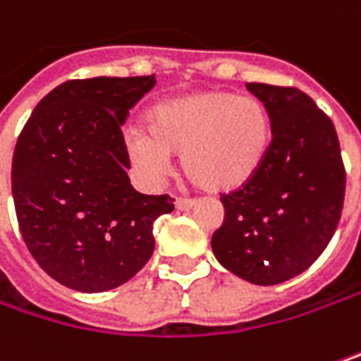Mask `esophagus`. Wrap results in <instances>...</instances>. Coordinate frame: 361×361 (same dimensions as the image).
Instances as JSON below:
<instances>
[{
    "label": "esophagus",
    "instance_id": "esophagus-1",
    "mask_svg": "<svg viewBox=\"0 0 361 361\" xmlns=\"http://www.w3.org/2000/svg\"><path fill=\"white\" fill-rule=\"evenodd\" d=\"M194 204H196V202L190 200V198H178V200H176V209H178V211H192Z\"/></svg>",
    "mask_w": 361,
    "mask_h": 361
}]
</instances>
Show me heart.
I'll return each mask as SVG.
<instances>
[{
  "mask_svg": "<svg viewBox=\"0 0 361 361\" xmlns=\"http://www.w3.org/2000/svg\"><path fill=\"white\" fill-rule=\"evenodd\" d=\"M273 136L269 109L250 97L202 90L167 99L147 114V132L130 130L126 147L147 173L161 176L180 154L192 185L227 194L244 188L260 171Z\"/></svg>",
  "mask_w": 361,
  "mask_h": 361,
  "instance_id": "heart-1",
  "label": "heart"
}]
</instances>
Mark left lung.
<instances>
[{
    "mask_svg": "<svg viewBox=\"0 0 361 361\" xmlns=\"http://www.w3.org/2000/svg\"><path fill=\"white\" fill-rule=\"evenodd\" d=\"M273 123L256 178L221 194L225 219L213 233L216 260L254 285L304 273L329 246L343 211L345 165L331 117L293 86L247 82Z\"/></svg>",
    "mask_w": 361,
    "mask_h": 361,
    "instance_id": "left-lung-1",
    "label": "left lung"
}]
</instances>
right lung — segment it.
I'll return each instance as SVG.
<instances>
[{"label": "right lung", "instance_id": "obj_1", "mask_svg": "<svg viewBox=\"0 0 361 361\" xmlns=\"http://www.w3.org/2000/svg\"><path fill=\"white\" fill-rule=\"evenodd\" d=\"M154 76L68 80L39 101L18 136L12 194L24 244L61 285L99 293L134 277L154 252L167 194L136 192L121 123Z\"/></svg>", "mask_w": 361, "mask_h": 361}]
</instances>
